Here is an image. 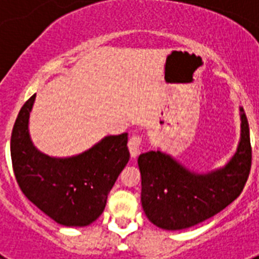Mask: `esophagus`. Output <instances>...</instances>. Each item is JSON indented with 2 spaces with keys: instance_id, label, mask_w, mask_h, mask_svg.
Returning <instances> with one entry per match:
<instances>
[{
  "instance_id": "1",
  "label": "esophagus",
  "mask_w": 259,
  "mask_h": 259,
  "mask_svg": "<svg viewBox=\"0 0 259 259\" xmlns=\"http://www.w3.org/2000/svg\"><path fill=\"white\" fill-rule=\"evenodd\" d=\"M141 145H143V136H140V135H132V137L128 141V149H130L132 158L140 154Z\"/></svg>"
}]
</instances>
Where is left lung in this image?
I'll return each mask as SVG.
<instances>
[{
	"instance_id": "obj_1",
	"label": "left lung",
	"mask_w": 259,
	"mask_h": 259,
	"mask_svg": "<svg viewBox=\"0 0 259 259\" xmlns=\"http://www.w3.org/2000/svg\"><path fill=\"white\" fill-rule=\"evenodd\" d=\"M141 203L146 217L163 230H184L211 218L236 200L249 178L251 145L241 109V140L227 166L197 175L159 150L139 155Z\"/></svg>"
}]
</instances>
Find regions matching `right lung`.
<instances>
[{"label": "right lung", "instance_id": "1", "mask_svg": "<svg viewBox=\"0 0 259 259\" xmlns=\"http://www.w3.org/2000/svg\"><path fill=\"white\" fill-rule=\"evenodd\" d=\"M35 96L22 106L11 132L15 179L23 194L57 223L88 226L102 214L107 194L130 159L128 134L105 137L76 157L57 159L41 154L28 135Z\"/></svg>", "mask_w": 259, "mask_h": 259}]
</instances>
